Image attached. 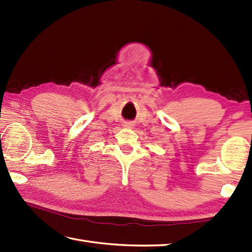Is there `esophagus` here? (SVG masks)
Masks as SVG:
<instances>
[{
    "instance_id": "obj_1",
    "label": "esophagus",
    "mask_w": 252,
    "mask_h": 252,
    "mask_svg": "<svg viewBox=\"0 0 252 252\" xmlns=\"http://www.w3.org/2000/svg\"><path fill=\"white\" fill-rule=\"evenodd\" d=\"M123 126H131L132 125H131V123H129V122H126V123H125V125H123Z\"/></svg>"
}]
</instances>
